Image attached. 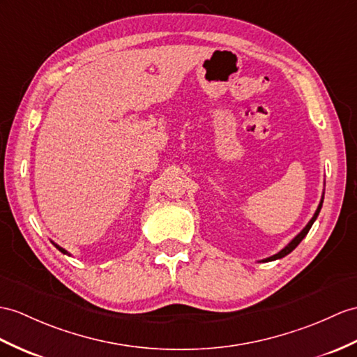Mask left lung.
<instances>
[{"instance_id": "left-lung-1", "label": "left lung", "mask_w": 357, "mask_h": 357, "mask_svg": "<svg viewBox=\"0 0 357 357\" xmlns=\"http://www.w3.org/2000/svg\"><path fill=\"white\" fill-rule=\"evenodd\" d=\"M323 202H324V197L323 198H321V202H319V206H318V208H317V212H315V215L314 216H312V220L307 222V225H306V227H304L298 234H297V236H295L291 242H289V244L288 245H286L282 251H279V253H277V255H274V256H271V257H268V259H265L264 260V262H269V260H275V259H282V257H284L286 255H289L291 253V251L295 248V247H297L298 244H300V242L303 241V238L304 236H306V234H307V231L310 230V227H312V224H314L315 222V220H317V216H318V213H319V211H321V207H323Z\"/></svg>"}]
</instances>
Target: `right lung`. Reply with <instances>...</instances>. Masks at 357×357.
Listing matches in <instances>:
<instances>
[{
	"label": "right lung",
	"instance_id": "add662e5",
	"mask_svg": "<svg viewBox=\"0 0 357 357\" xmlns=\"http://www.w3.org/2000/svg\"><path fill=\"white\" fill-rule=\"evenodd\" d=\"M51 242H53V241H51ZM53 245H54V247H56V248H57L59 251H62V253H63V255H68V251H66V250H63L62 247H59L57 244H54V242H53Z\"/></svg>",
	"mask_w": 357,
	"mask_h": 357
}]
</instances>
